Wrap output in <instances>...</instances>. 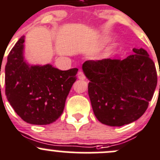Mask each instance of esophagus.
<instances>
[{
	"instance_id": "obj_1",
	"label": "esophagus",
	"mask_w": 160,
	"mask_h": 160,
	"mask_svg": "<svg viewBox=\"0 0 160 160\" xmlns=\"http://www.w3.org/2000/svg\"><path fill=\"white\" fill-rule=\"evenodd\" d=\"M78 79H80V80H85V75H84V73L82 72V71H79V72H78Z\"/></svg>"
}]
</instances>
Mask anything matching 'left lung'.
I'll use <instances>...</instances> for the list:
<instances>
[{"mask_svg": "<svg viewBox=\"0 0 160 160\" xmlns=\"http://www.w3.org/2000/svg\"><path fill=\"white\" fill-rule=\"evenodd\" d=\"M133 52L123 60H88L82 65L90 81L88 92L94 114L102 124L133 122L144 114L153 96L157 85L153 61L143 48Z\"/></svg>", "mask_w": 160, "mask_h": 160, "instance_id": "obj_1", "label": "left lung"}]
</instances>
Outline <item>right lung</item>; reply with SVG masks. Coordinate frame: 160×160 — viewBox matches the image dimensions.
<instances>
[{"mask_svg": "<svg viewBox=\"0 0 160 160\" xmlns=\"http://www.w3.org/2000/svg\"><path fill=\"white\" fill-rule=\"evenodd\" d=\"M24 38H20L8 56L5 95L24 122L32 125L51 124L63 112L78 70L61 71L51 64H29L24 59Z\"/></svg>", "mask_w": 160, "mask_h": 160, "instance_id": "1", "label": "right lung"}]
</instances>
